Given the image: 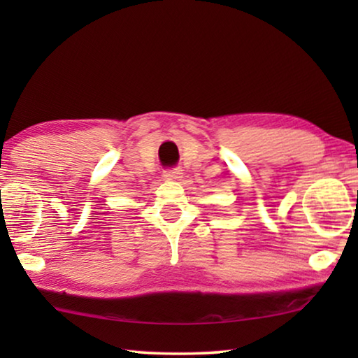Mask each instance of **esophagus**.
Instances as JSON below:
<instances>
[{
    "label": "esophagus",
    "mask_w": 358,
    "mask_h": 358,
    "mask_svg": "<svg viewBox=\"0 0 358 358\" xmlns=\"http://www.w3.org/2000/svg\"><path fill=\"white\" fill-rule=\"evenodd\" d=\"M181 177H183V171L181 169H167V171H164L166 180H180Z\"/></svg>",
    "instance_id": "esophagus-1"
}]
</instances>
